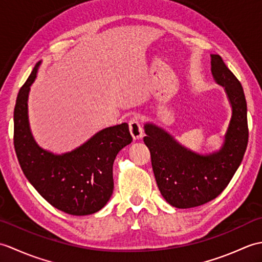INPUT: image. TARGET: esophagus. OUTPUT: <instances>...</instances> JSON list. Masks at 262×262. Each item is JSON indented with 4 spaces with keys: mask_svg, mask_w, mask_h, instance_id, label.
Returning a JSON list of instances; mask_svg holds the SVG:
<instances>
[{
    "mask_svg": "<svg viewBox=\"0 0 262 262\" xmlns=\"http://www.w3.org/2000/svg\"><path fill=\"white\" fill-rule=\"evenodd\" d=\"M129 132H130V135L135 141L141 140L143 137V128L138 119L134 118L129 121Z\"/></svg>",
    "mask_w": 262,
    "mask_h": 262,
    "instance_id": "obj_1",
    "label": "esophagus"
}]
</instances>
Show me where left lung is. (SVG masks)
I'll use <instances>...</instances> for the list:
<instances>
[{
	"mask_svg": "<svg viewBox=\"0 0 262 262\" xmlns=\"http://www.w3.org/2000/svg\"><path fill=\"white\" fill-rule=\"evenodd\" d=\"M210 71L216 84L223 86L232 110L219 148L209 153L194 152L163 127L149 121L144 124V143L151 153L159 190L177 208L202 206L223 192L248 146L247 101L241 83L217 54H210Z\"/></svg>",
	"mask_w": 262,
	"mask_h": 262,
	"instance_id": "8db88e82",
	"label": "left lung"
}]
</instances>
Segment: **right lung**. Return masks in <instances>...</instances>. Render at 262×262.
I'll list each match as a JSON object with an SVG mask.
<instances>
[{
    "instance_id": "1",
    "label": "right lung",
    "mask_w": 262,
    "mask_h": 262,
    "mask_svg": "<svg viewBox=\"0 0 262 262\" xmlns=\"http://www.w3.org/2000/svg\"><path fill=\"white\" fill-rule=\"evenodd\" d=\"M38 62L18 93L14 108V148L26 178L42 198L66 214L84 216L102 209L114 191L113 165L133 142L128 124L105 127L72 151L54 153L32 135L28 99Z\"/></svg>"
}]
</instances>
